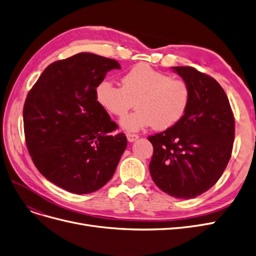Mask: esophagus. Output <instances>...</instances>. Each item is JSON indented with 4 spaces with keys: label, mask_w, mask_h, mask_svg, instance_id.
Instances as JSON below:
<instances>
[{
    "label": "esophagus",
    "mask_w": 256,
    "mask_h": 256,
    "mask_svg": "<svg viewBox=\"0 0 256 256\" xmlns=\"http://www.w3.org/2000/svg\"><path fill=\"white\" fill-rule=\"evenodd\" d=\"M126 136H127V140H128V142H134V140H136L138 138V134H126Z\"/></svg>",
    "instance_id": "obj_1"
}]
</instances>
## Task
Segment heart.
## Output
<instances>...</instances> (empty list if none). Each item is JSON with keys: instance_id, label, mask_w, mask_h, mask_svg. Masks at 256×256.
<instances>
[{"instance_id": "obj_1", "label": "heart", "mask_w": 256, "mask_h": 256, "mask_svg": "<svg viewBox=\"0 0 256 256\" xmlns=\"http://www.w3.org/2000/svg\"><path fill=\"white\" fill-rule=\"evenodd\" d=\"M98 104L109 114L124 116L136 100V110L122 116L120 127L126 131H138L153 126L165 130L185 116L191 89L187 82L173 78L146 64L131 68L122 78V87L104 80L96 86Z\"/></svg>"}]
</instances>
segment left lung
I'll return each mask as SVG.
<instances>
[{"mask_svg":"<svg viewBox=\"0 0 256 256\" xmlns=\"http://www.w3.org/2000/svg\"><path fill=\"white\" fill-rule=\"evenodd\" d=\"M191 89L185 116L148 140L156 185L169 196L189 200L208 191L231 158L235 122L227 94L210 76L193 67H172Z\"/></svg>","mask_w":256,"mask_h":256,"instance_id":"1","label":"left lung"}]
</instances>
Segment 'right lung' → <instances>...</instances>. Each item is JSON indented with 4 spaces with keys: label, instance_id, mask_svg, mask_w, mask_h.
Returning a JSON list of instances; mask_svg holds the SVG:
<instances>
[{
    "label": "right lung",
    "instance_id": "1",
    "mask_svg": "<svg viewBox=\"0 0 256 256\" xmlns=\"http://www.w3.org/2000/svg\"><path fill=\"white\" fill-rule=\"evenodd\" d=\"M116 60L80 52L50 64L27 94L24 132L32 162L48 180L74 194L100 189L127 147L96 96Z\"/></svg>",
    "mask_w": 256,
    "mask_h": 256
}]
</instances>
